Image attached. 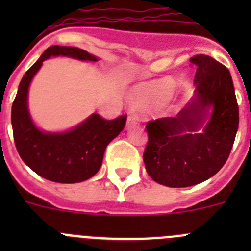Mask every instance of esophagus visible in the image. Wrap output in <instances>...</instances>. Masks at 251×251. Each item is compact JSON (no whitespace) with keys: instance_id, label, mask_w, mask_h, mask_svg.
Listing matches in <instances>:
<instances>
[{"instance_id":"34e87169","label":"esophagus","mask_w":251,"mask_h":251,"mask_svg":"<svg viewBox=\"0 0 251 251\" xmlns=\"http://www.w3.org/2000/svg\"><path fill=\"white\" fill-rule=\"evenodd\" d=\"M137 122H138V118H137V115L134 113L129 112L128 113V118H127V128L133 127V126H136Z\"/></svg>"}]
</instances>
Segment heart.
I'll use <instances>...</instances> for the list:
<instances>
[{
	"label": "heart",
	"instance_id": "obj_1",
	"mask_svg": "<svg viewBox=\"0 0 251 251\" xmlns=\"http://www.w3.org/2000/svg\"><path fill=\"white\" fill-rule=\"evenodd\" d=\"M174 90V81L171 79H162V80L154 81L148 85L143 90V97L153 99H163L172 93Z\"/></svg>",
	"mask_w": 251,
	"mask_h": 251
}]
</instances>
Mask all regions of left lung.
Returning <instances> with one entry per match:
<instances>
[{"label": "left lung", "instance_id": "obj_1", "mask_svg": "<svg viewBox=\"0 0 251 251\" xmlns=\"http://www.w3.org/2000/svg\"><path fill=\"white\" fill-rule=\"evenodd\" d=\"M190 61L196 66L195 98L176 117L146 126V170L153 181L168 187H188L216 175L229 158L239 127L229 69L203 54Z\"/></svg>", "mask_w": 251, "mask_h": 251}]
</instances>
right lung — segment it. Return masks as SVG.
<instances>
[{
    "instance_id": "right-lung-1",
    "label": "right lung",
    "mask_w": 251,
    "mask_h": 251,
    "mask_svg": "<svg viewBox=\"0 0 251 251\" xmlns=\"http://www.w3.org/2000/svg\"><path fill=\"white\" fill-rule=\"evenodd\" d=\"M60 55L85 61L98 60L79 48L55 45L46 49L19 85L11 112L13 139L22 161L39 176L59 183L83 182L98 172L106 146L123 130L127 117L106 121L99 114H92L69 132L40 130L27 109L28 86L44 61Z\"/></svg>"
}]
</instances>
